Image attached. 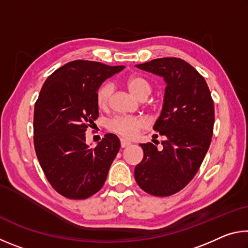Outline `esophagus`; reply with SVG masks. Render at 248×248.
<instances>
[{"label": "esophagus", "instance_id": "1", "mask_svg": "<svg viewBox=\"0 0 248 248\" xmlns=\"http://www.w3.org/2000/svg\"><path fill=\"white\" fill-rule=\"evenodd\" d=\"M131 143H130L129 141H127V140H124V139H121L120 140V145H121V148H125V146H128V145H130Z\"/></svg>", "mask_w": 248, "mask_h": 248}]
</instances>
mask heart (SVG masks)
<instances>
[{
    "instance_id": "1",
    "label": "heart",
    "mask_w": 248,
    "mask_h": 248,
    "mask_svg": "<svg viewBox=\"0 0 248 248\" xmlns=\"http://www.w3.org/2000/svg\"><path fill=\"white\" fill-rule=\"evenodd\" d=\"M124 83L131 94L140 99L148 97L152 92L151 83L141 75H130L125 78ZM112 90L114 87L111 83H104L97 90L96 102H97L99 108H106L108 106L109 100L111 98ZM146 127H148V123L141 117H116L108 124V128L110 131L119 134L124 139H133L139 134L141 130Z\"/></svg>"
}]
</instances>
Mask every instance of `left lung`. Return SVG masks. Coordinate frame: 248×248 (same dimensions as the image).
<instances>
[{
  "instance_id": "8db88e82",
  "label": "left lung",
  "mask_w": 248,
  "mask_h": 248,
  "mask_svg": "<svg viewBox=\"0 0 248 248\" xmlns=\"http://www.w3.org/2000/svg\"><path fill=\"white\" fill-rule=\"evenodd\" d=\"M166 83L164 103L153 129L165 137L163 148L140 144L143 159L134 178L150 195L167 197L194 178L211 143L215 106L207 82L194 66L179 58H159L137 64Z\"/></svg>"
}]
</instances>
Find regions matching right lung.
<instances>
[{"mask_svg": "<svg viewBox=\"0 0 248 248\" xmlns=\"http://www.w3.org/2000/svg\"><path fill=\"white\" fill-rule=\"evenodd\" d=\"M124 65L75 60L46 79L33 111V144L48 182L69 199H86L106 182L120 149L116 134H105L95 148L85 132L98 117L96 93Z\"/></svg>", "mask_w": 248, "mask_h": 248, "instance_id": "add662e5", "label": "right lung"}]
</instances>
